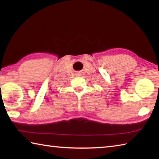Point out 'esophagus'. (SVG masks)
<instances>
[{
  "label": "esophagus",
  "mask_w": 159,
  "mask_h": 159,
  "mask_svg": "<svg viewBox=\"0 0 159 159\" xmlns=\"http://www.w3.org/2000/svg\"><path fill=\"white\" fill-rule=\"evenodd\" d=\"M76 75H79V74H76Z\"/></svg>",
  "instance_id": "esophagus-1"
}]
</instances>
